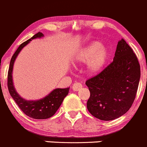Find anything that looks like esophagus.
I'll return each instance as SVG.
<instances>
[{
  "mask_svg": "<svg viewBox=\"0 0 147 147\" xmlns=\"http://www.w3.org/2000/svg\"><path fill=\"white\" fill-rule=\"evenodd\" d=\"M82 87V84L80 82H75L74 83L73 85H72V89H73V90H75V91H78V90H80Z\"/></svg>",
  "mask_w": 147,
  "mask_h": 147,
  "instance_id": "esophagus-1",
  "label": "esophagus"
}]
</instances>
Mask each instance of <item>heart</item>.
<instances>
[{
  "label": "heart",
  "mask_w": 147,
  "mask_h": 147,
  "mask_svg": "<svg viewBox=\"0 0 147 147\" xmlns=\"http://www.w3.org/2000/svg\"><path fill=\"white\" fill-rule=\"evenodd\" d=\"M109 57L108 50L100 42H92L80 50L75 56L77 63H88V70L92 73L101 71Z\"/></svg>",
  "instance_id": "obj_1"
}]
</instances>
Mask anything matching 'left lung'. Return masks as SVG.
I'll list each match as a JSON object with an SVG mask.
<instances>
[{"label": "left lung", "mask_w": 147, "mask_h": 147, "mask_svg": "<svg viewBox=\"0 0 147 147\" xmlns=\"http://www.w3.org/2000/svg\"><path fill=\"white\" fill-rule=\"evenodd\" d=\"M140 75L137 55L121 39L117 44L113 61L86 81L90 92L87 103L90 113L104 121L124 115L135 100Z\"/></svg>", "instance_id": "8db88e82"}]
</instances>
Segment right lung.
Wrapping results in <instances>:
<instances>
[{
	"mask_svg": "<svg viewBox=\"0 0 147 147\" xmlns=\"http://www.w3.org/2000/svg\"><path fill=\"white\" fill-rule=\"evenodd\" d=\"M43 36V34L38 32L35 35L28 40L26 42H23L18 48L16 50L12 58L10 60L9 69L8 72V88L9 90L10 94L13 97V100L16 102L20 109L23 112V113L31 118L35 119H45L51 117L55 114L57 109L61 105L63 100L69 92V87L65 89H55L50 93L47 96L37 101H28L22 98L14 88L12 79V72H13V64L20 50L25 47L28 42L32 39L37 38H41Z\"/></svg>",
	"mask_w": 147,
	"mask_h": 147,
	"instance_id": "1",
	"label": "right lung"
}]
</instances>
